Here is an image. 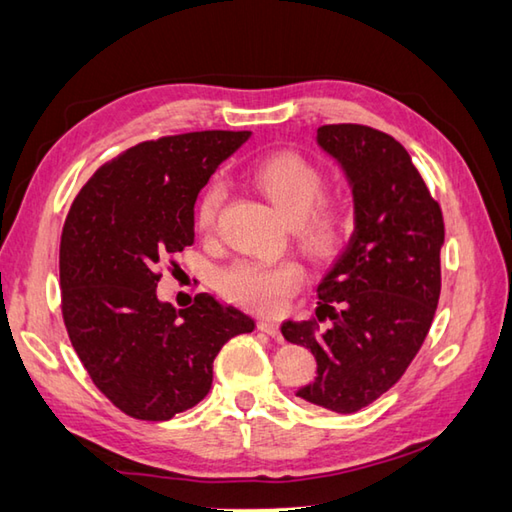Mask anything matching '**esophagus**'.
I'll list each match as a JSON object with an SVG mask.
<instances>
[{
  "label": "esophagus",
  "instance_id": "34e87169",
  "mask_svg": "<svg viewBox=\"0 0 512 512\" xmlns=\"http://www.w3.org/2000/svg\"><path fill=\"white\" fill-rule=\"evenodd\" d=\"M257 329L262 331V333H266V336H271L273 340H282V331H280V327H277L273 320H259L257 322Z\"/></svg>",
  "mask_w": 512,
  "mask_h": 512
}]
</instances>
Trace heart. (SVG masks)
I'll return each instance as SVG.
<instances>
[{"label":"heart","instance_id":"heart-1","mask_svg":"<svg viewBox=\"0 0 512 512\" xmlns=\"http://www.w3.org/2000/svg\"><path fill=\"white\" fill-rule=\"evenodd\" d=\"M253 181L264 197L291 221V232L306 253L318 259L336 255L351 228L349 206L340 197H322L324 172L300 152H275L259 161ZM221 181L201 190L194 208L199 230H212L224 206ZM304 280L297 262H237L219 275V291L228 300L259 313L280 311Z\"/></svg>","mask_w":512,"mask_h":512}]
</instances>
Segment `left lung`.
<instances>
[{
    "label": "left lung",
    "instance_id": "1",
    "mask_svg": "<svg viewBox=\"0 0 512 512\" xmlns=\"http://www.w3.org/2000/svg\"><path fill=\"white\" fill-rule=\"evenodd\" d=\"M318 145L340 163L353 192V235L318 286V320L282 324V336L311 349V405L353 414L394 387L421 349L441 295L439 203L405 147L367 125H322Z\"/></svg>",
    "mask_w": 512,
    "mask_h": 512
}]
</instances>
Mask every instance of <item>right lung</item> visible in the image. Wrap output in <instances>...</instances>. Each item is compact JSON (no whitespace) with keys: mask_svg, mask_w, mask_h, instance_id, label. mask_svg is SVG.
Wrapping results in <instances>:
<instances>
[{"mask_svg":"<svg viewBox=\"0 0 512 512\" xmlns=\"http://www.w3.org/2000/svg\"><path fill=\"white\" fill-rule=\"evenodd\" d=\"M250 132H190L129 147L78 192L60 241L64 327L120 412L167 421L203 401L212 362L255 322L210 293L176 311L156 297L167 255L194 244V203Z\"/></svg>","mask_w":512,"mask_h":512,"instance_id":"add662e5","label":"right lung"}]
</instances>
